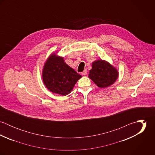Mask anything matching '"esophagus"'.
Returning a JSON list of instances; mask_svg holds the SVG:
<instances>
[{"mask_svg":"<svg viewBox=\"0 0 155 155\" xmlns=\"http://www.w3.org/2000/svg\"><path fill=\"white\" fill-rule=\"evenodd\" d=\"M82 73V74L83 75H87V69H85L84 71H83V72Z\"/></svg>","mask_w":155,"mask_h":155,"instance_id":"1","label":"esophagus"}]
</instances>
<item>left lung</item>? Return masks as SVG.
Instances as JSON below:
<instances>
[{
  "label": "left lung",
  "mask_w": 155,
  "mask_h": 155,
  "mask_svg": "<svg viewBox=\"0 0 155 155\" xmlns=\"http://www.w3.org/2000/svg\"><path fill=\"white\" fill-rule=\"evenodd\" d=\"M89 78L99 88H106L116 81L118 78V71L107 61L98 60L92 63Z\"/></svg>",
  "instance_id": "1"
}]
</instances>
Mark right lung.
Wrapping results in <instances>:
<instances>
[{"mask_svg": "<svg viewBox=\"0 0 155 155\" xmlns=\"http://www.w3.org/2000/svg\"><path fill=\"white\" fill-rule=\"evenodd\" d=\"M82 76L64 63L63 57L52 54L45 63L42 79L51 92L66 95L73 90Z\"/></svg>", "mask_w": 155, "mask_h": 155, "instance_id": "obj_1", "label": "right lung"}]
</instances>
